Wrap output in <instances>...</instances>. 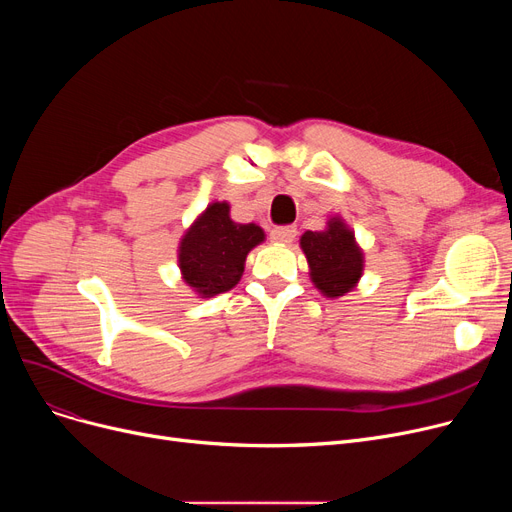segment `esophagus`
I'll list each match as a JSON object with an SVG mask.
<instances>
[{
    "label": "esophagus",
    "instance_id": "1",
    "mask_svg": "<svg viewBox=\"0 0 512 512\" xmlns=\"http://www.w3.org/2000/svg\"><path fill=\"white\" fill-rule=\"evenodd\" d=\"M270 236L276 242H292L294 236H297V228H294V226H276Z\"/></svg>",
    "mask_w": 512,
    "mask_h": 512
}]
</instances>
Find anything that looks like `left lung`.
<instances>
[{"mask_svg": "<svg viewBox=\"0 0 512 512\" xmlns=\"http://www.w3.org/2000/svg\"><path fill=\"white\" fill-rule=\"evenodd\" d=\"M301 247L311 267V278L326 297H342L361 278L363 253L355 234L340 220L334 218L324 232H305Z\"/></svg>", "mask_w": 512, "mask_h": 512, "instance_id": "1", "label": "left lung"}]
</instances>
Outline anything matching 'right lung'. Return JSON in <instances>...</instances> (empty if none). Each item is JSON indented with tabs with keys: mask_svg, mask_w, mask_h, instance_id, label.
Returning <instances> with one entry per match:
<instances>
[{
	"mask_svg": "<svg viewBox=\"0 0 512 512\" xmlns=\"http://www.w3.org/2000/svg\"><path fill=\"white\" fill-rule=\"evenodd\" d=\"M228 203H213L180 242V270L201 297H213L238 284L249 251L263 240L255 224H234Z\"/></svg>",
	"mask_w": 512,
	"mask_h": 512,
	"instance_id": "right-lung-1",
	"label": "right lung"
}]
</instances>
